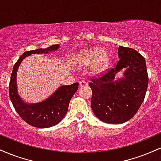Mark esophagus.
<instances>
[{
    "mask_svg": "<svg viewBox=\"0 0 161 161\" xmlns=\"http://www.w3.org/2000/svg\"><path fill=\"white\" fill-rule=\"evenodd\" d=\"M87 86V83L85 81H80L79 82V86L80 87H84Z\"/></svg>",
    "mask_w": 161,
    "mask_h": 161,
    "instance_id": "1",
    "label": "esophagus"
}]
</instances>
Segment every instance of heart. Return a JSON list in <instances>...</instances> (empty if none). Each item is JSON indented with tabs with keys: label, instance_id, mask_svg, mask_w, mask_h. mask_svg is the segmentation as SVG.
I'll return each instance as SVG.
<instances>
[{
	"label": "heart",
	"instance_id": "heart-1",
	"mask_svg": "<svg viewBox=\"0 0 161 161\" xmlns=\"http://www.w3.org/2000/svg\"><path fill=\"white\" fill-rule=\"evenodd\" d=\"M109 55L104 49L92 48L82 50L77 53L76 61L80 66L91 65L92 72L99 73L106 69L109 63Z\"/></svg>",
	"mask_w": 161,
	"mask_h": 161
}]
</instances>
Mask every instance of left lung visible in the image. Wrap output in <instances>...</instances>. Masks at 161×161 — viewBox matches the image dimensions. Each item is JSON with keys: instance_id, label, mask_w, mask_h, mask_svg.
Returning a JSON list of instances; mask_svg holds the SVG:
<instances>
[{"instance_id": "8db88e82", "label": "left lung", "mask_w": 161, "mask_h": 161, "mask_svg": "<svg viewBox=\"0 0 161 161\" xmlns=\"http://www.w3.org/2000/svg\"><path fill=\"white\" fill-rule=\"evenodd\" d=\"M119 60L103 75L91 79V107L95 116L106 123L118 124L129 120L139 109L148 86L145 59L136 50L119 46ZM123 68L125 77L114 80Z\"/></svg>"}]
</instances>
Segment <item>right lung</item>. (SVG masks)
Wrapping results in <instances>:
<instances>
[{"instance_id": "1", "label": "right lung", "mask_w": 161, "mask_h": 161, "mask_svg": "<svg viewBox=\"0 0 161 161\" xmlns=\"http://www.w3.org/2000/svg\"><path fill=\"white\" fill-rule=\"evenodd\" d=\"M59 45H54L47 48H39L23 53L14 64L11 74L9 95L14 108L20 117L28 124L37 128H48L60 123L66 115L72 97L78 90L79 82L70 86H62L45 101L35 104H27L22 100L17 92L16 72L20 63L25 57L35 53H47L57 51Z\"/></svg>"}]
</instances>
